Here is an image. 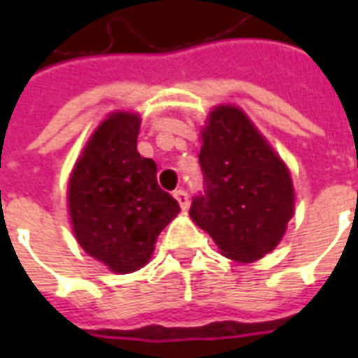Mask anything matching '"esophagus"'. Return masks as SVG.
Masks as SVG:
<instances>
[{"mask_svg": "<svg viewBox=\"0 0 358 358\" xmlns=\"http://www.w3.org/2000/svg\"><path fill=\"white\" fill-rule=\"evenodd\" d=\"M174 199L180 203V207L184 210L189 207V195H187V192H184V189H176V192H174Z\"/></svg>", "mask_w": 358, "mask_h": 358, "instance_id": "34e87169", "label": "esophagus"}]
</instances>
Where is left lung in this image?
I'll return each mask as SVG.
<instances>
[{"label": "left lung", "instance_id": "left-lung-1", "mask_svg": "<svg viewBox=\"0 0 358 358\" xmlns=\"http://www.w3.org/2000/svg\"><path fill=\"white\" fill-rule=\"evenodd\" d=\"M199 164L203 192L189 217L222 255L251 263L276 248L293 217L292 178L243 110L222 105L210 113Z\"/></svg>", "mask_w": 358, "mask_h": 358}]
</instances>
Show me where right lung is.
Returning a JSON list of instances; mask_svg holds the SVG:
<instances>
[{
  "instance_id": "right-lung-1",
  "label": "right lung",
  "mask_w": 358,
  "mask_h": 358,
  "mask_svg": "<svg viewBox=\"0 0 358 358\" xmlns=\"http://www.w3.org/2000/svg\"><path fill=\"white\" fill-rule=\"evenodd\" d=\"M140 118L115 113L95 130L69 184V209L82 249L113 272L148 263L178 201L157 184V164L138 153Z\"/></svg>"
}]
</instances>
